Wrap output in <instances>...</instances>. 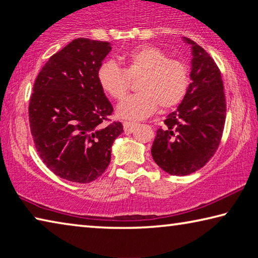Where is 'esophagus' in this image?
Returning <instances> with one entry per match:
<instances>
[{
    "label": "esophagus",
    "instance_id": "34e87169",
    "mask_svg": "<svg viewBox=\"0 0 258 258\" xmlns=\"http://www.w3.org/2000/svg\"><path fill=\"white\" fill-rule=\"evenodd\" d=\"M135 125H137V121H135V120H124L123 121V126H124L125 130L132 128L133 126H135Z\"/></svg>",
    "mask_w": 258,
    "mask_h": 258
}]
</instances>
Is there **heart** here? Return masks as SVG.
Wrapping results in <instances>:
<instances>
[{
	"label": "heart",
	"mask_w": 258,
	"mask_h": 258,
	"mask_svg": "<svg viewBox=\"0 0 258 258\" xmlns=\"http://www.w3.org/2000/svg\"><path fill=\"white\" fill-rule=\"evenodd\" d=\"M115 61L100 64L99 85L109 97L119 100L127 92L130 78L140 75L137 89L140 92L124 98L117 106L121 118H143L160 106L171 109L180 104L190 85L189 67L184 61L169 58L165 51L152 45H140L117 55Z\"/></svg>",
	"instance_id": "b5f03b06"
}]
</instances>
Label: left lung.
I'll list each match as a JSON object with an SVG mask.
<instances>
[{"instance_id":"left-lung-1","label":"left lung","mask_w":258,"mask_h":258,"mask_svg":"<svg viewBox=\"0 0 258 258\" xmlns=\"http://www.w3.org/2000/svg\"><path fill=\"white\" fill-rule=\"evenodd\" d=\"M191 44L192 82L180 106L157 130L151 155L171 175H189L208 163L220 146L226 103L221 72L215 61L197 43Z\"/></svg>"}]
</instances>
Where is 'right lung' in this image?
<instances>
[{
  "label": "right lung",
  "instance_id": "add662e5",
  "mask_svg": "<svg viewBox=\"0 0 258 258\" xmlns=\"http://www.w3.org/2000/svg\"><path fill=\"white\" fill-rule=\"evenodd\" d=\"M109 42L76 38L43 66L29 100V126L43 163L55 175L90 183L102 175L120 121L104 125L113 108L97 73Z\"/></svg>",
  "mask_w": 258,
  "mask_h": 258
}]
</instances>
